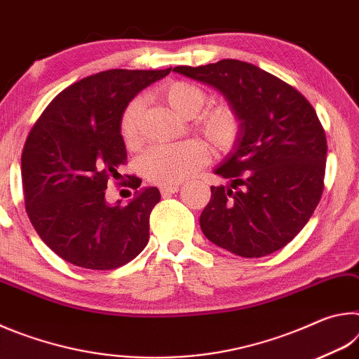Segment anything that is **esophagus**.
I'll list each match as a JSON object with an SVG mask.
<instances>
[{
    "instance_id": "esophagus-1",
    "label": "esophagus",
    "mask_w": 359,
    "mask_h": 359,
    "mask_svg": "<svg viewBox=\"0 0 359 359\" xmlns=\"http://www.w3.org/2000/svg\"><path fill=\"white\" fill-rule=\"evenodd\" d=\"M160 191H161V194L177 193L179 191V185L177 184H174V185H161L160 187Z\"/></svg>"
}]
</instances>
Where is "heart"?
<instances>
[{
	"label": "heart",
	"instance_id": "b5f03b06",
	"mask_svg": "<svg viewBox=\"0 0 359 359\" xmlns=\"http://www.w3.org/2000/svg\"><path fill=\"white\" fill-rule=\"evenodd\" d=\"M158 96L172 109L180 117L190 118L203 111L208 104V93L198 85L174 81L163 85ZM144 112V101L135 98L125 107L120 120V133L126 145H136L139 142V125ZM194 130L204 137L212 149L226 150L236 141L239 133V118L233 109L226 106H217L208 109L198 115L194 121ZM208 154L203 144L196 141H187L171 145H156L142 156L141 169L145 177L163 185H174L185 180L198 171Z\"/></svg>",
	"mask_w": 359,
	"mask_h": 359
}]
</instances>
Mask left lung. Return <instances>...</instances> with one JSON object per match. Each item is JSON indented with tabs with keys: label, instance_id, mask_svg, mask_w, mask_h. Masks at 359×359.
<instances>
[{
	"label": "left lung",
	"instance_id": "left-lung-1",
	"mask_svg": "<svg viewBox=\"0 0 359 359\" xmlns=\"http://www.w3.org/2000/svg\"><path fill=\"white\" fill-rule=\"evenodd\" d=\"M174 71L217 88L239 118L233 150L214 169L229 184L210 187L199 217L204 236L244 258L280 250L323 193L327 145L317 112L291 85L239 60Z\"/></svg>",
	"mask_w": 359,
	"mask_h": 359
}]
</instances>
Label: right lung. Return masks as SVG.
<instances>
[{
    "label": "right lung",
    "mask_w": 359,
    "mask_h": 359,
    "mask_svg": "<svg viewBox=\"0 0 359 359\" xmlns=\"http://www.w3.org/2000/svg\"><path fill=\"white\" fill-rule=\"evenodd\" d=\"M171 72L109 69L69 85L46 107L27 137L22 184L29 222L50 250L85 269H115L135 259L149 242V218L161 194L141 188L135 198L109 204V179L126 163L120 133L125 107Z\"/></svg>",
    "instance_id": "1"
}]
</instances>
